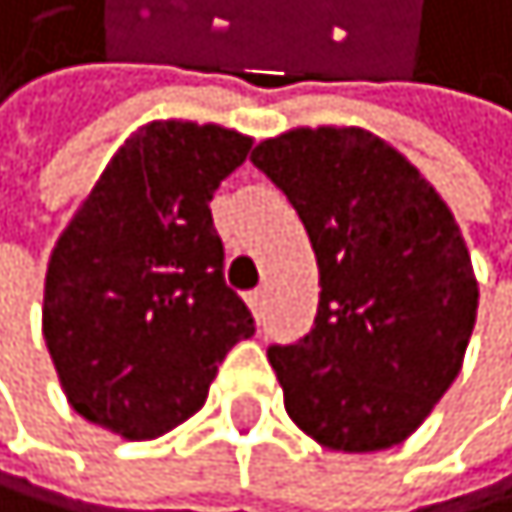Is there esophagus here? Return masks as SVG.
Returning <instances> with one entry per match:
<instances>
[{"label": "esophagus", "instance_id": "1", "mask_svg": "<svg viewBox=\"0 0 512 512\" xmlns=\"http://www.w3.org/2000/svg\"><path fill=\"white\" fill-rule=\"evenodd\" d=\"M264 302H267V295H264V289H254V292H248V308L254 311V318H264Z\"/></svg>", "mask_w": 512, "mask_h": 512}]
</instances>
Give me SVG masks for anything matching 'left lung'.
Returning <instances> with one entry per match:
<instances>
[{
	"instance_id": "obj_1",
	"label": "left lung",
	"mask_w": 512,
	"mask_h": 512,
	"mask_svg": "<svg viewBox=\"0 0 512 512\" xmlns=\"http://www.w3.org/2000/svg\"><path fill=\"white\" fill-rule=\"evenodd\" d=\"M251 163L308 229L314 327L267 359L295 425L327 450L403 444L450 390L478 311L450 207L400 150L365 128H292Z\"/></svg>"
}]
</instances>
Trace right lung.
<instances>
[{"instance_id": "add662e5", "label": "right lung", "mask_w": 512, "mask_h": 512, "mask_svg": "<svg viewBox=\"0 0 512 512\" xmlns=\"http://www.w3.org/2000/svg\"><path fill=\"white\" fill-rule=\"evenodd\" d=\"M251 138L223 125L147 122L90 188L49 254L43 340L71 409L153 441L207 400L226 352L254 333L223 280L213 191Z\"/></svg>"}]
</instances>
